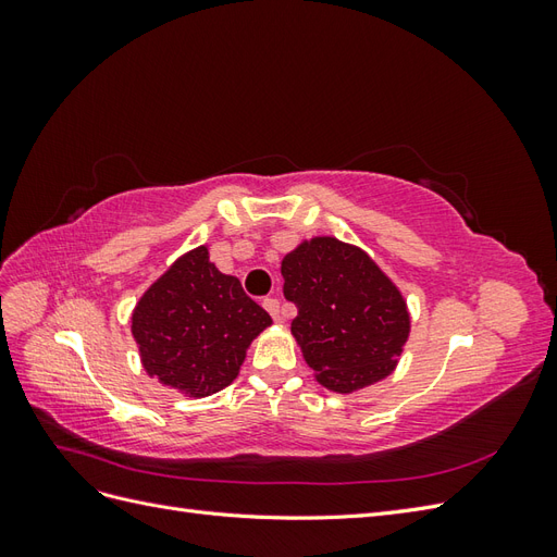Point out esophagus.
<instances>
[{
	"instance_id": "1",
	"label": "esophagus",
	"mask_w": 557,
	"mask_h": 557,
	"mask_svg": "<svg viewBox=\"0 0 557 557\" xmlns=\"http://www.w3.org/2000/svg\"><path fill=\"white\" fill-rule=\"evenodd\" d=\"M262 307L272 313V318L274 320H281L283 318V313H281V301L276 299V297H267L264 301H262Z\"/></svg>"
}]
</instances>
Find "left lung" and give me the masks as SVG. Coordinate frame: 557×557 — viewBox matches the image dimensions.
Listing matches in <instances>:
<instances>
[{"mask_svg":"<svg viewBox=\"0 0 557 557\" xmlns=\"http://www.w3.org/2000/svg\"><path fill=\"white\" fill-rule=\"evenodd\" d=\"M281 274L283 295L297 307L293 336L320 385L348 395L395 372L409 309L362 248L313 237L283 258Z\"/></svg>","mask_w":557,"mask_h":557,"instance_id":"obj_1","label":"left lung"}]
</instances>
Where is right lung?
I'll use <instances>...</instances> for the list:
<instances>
[{"mask_svg": "<svg viewBox=\"0 0 557 557\" xmlns=\"http://www.w3.org/2000/svg\"><path fill=\"white\" fill-rule=\"evenodd\" d=\"M269 325L272 318L244 293L239 278L218 272L207 246L181 256L132 313L146 374L185 397L227 387L250 342Z\"/></svg>", "mask_w": 557, "mask_h": 557, "instance_id": "1", "label": "right lung"}]
</instances>
